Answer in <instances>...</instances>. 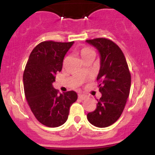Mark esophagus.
<instances>
[{
  "label": "esophagus",
  "mask_w": 155,
  "mask_h": 155,
  "mask_svg": "<svg viewBox=\"0 0 155 155\" xmlns=\"http://www.w3.org/2000/svg\"><path fill=\"white\" fill-rule=\"evenodd\" d=\"M78 98H80V99H81V100H84V99H86L87 96H86V95H84V94H78Z\"/></svg>",
  "instance_id": "34e87169"
}]
</instances>
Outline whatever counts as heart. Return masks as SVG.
Wrapping results in <instances>:
<instances>
[{"label":"heart","mask_w":155,"mask_h":155,"mask_svg":"<svg viewBox=\"0 0 155 155\" xmlns=\"http://www.w3.org/2000/svg\"><path fill=\"white\" fill-rule=\"evenodd\" d=\"M94 52L93 50H91V49L89 48H84V49H82L81 51V54L82 57H84L85 56H87V54H89V53H92Z\"/></svg>","instance_id":"obj_1"}]
</instances>
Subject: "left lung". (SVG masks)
<instances>
[{
	"mask_svg": "<svg viewBox=\"0 0 155 155\" xmlns=\"http://www.w3.org/2000/svg\"><path fill=\"white\" fill-rule=\"evenodd\" d=\"M100 55L97 81L102 97L97 99L95 110L87 119L94 127L104 128L117 121L124 111L130 94L131 76L124 53L116 43L105 38L86 40Z\"/></svg>",
	"mask_w": 155,
	"mask_h": 155,
	"instance_id": "left-lung-1",
	"label": "left lung"
}]
</instances>
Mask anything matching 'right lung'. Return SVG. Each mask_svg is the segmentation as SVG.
I'll return each mask as SVG.
<instances>
[{
	"instance_id": "right-lung-1",
	"label": "right lung",
	"mask_w": 155,
	"mask_h": 155,
	"mask_svg": "<svg viewBox=\"0 0 155 155\" xmlns=\"http://www.w3.org/2000/svg\"><path fill=\"white\" fill-rule=\"evenodd\" d=\"M74 42L46 41L30 53L23 74L25 95L37 120L49 127H57L67 121L71 105L78 94L70 91L58 94L53 86L56 74L62 70L63 61Z\"/></svg>"
}]
</instances>
